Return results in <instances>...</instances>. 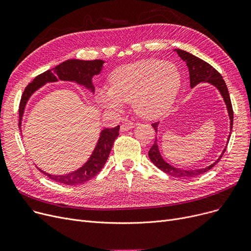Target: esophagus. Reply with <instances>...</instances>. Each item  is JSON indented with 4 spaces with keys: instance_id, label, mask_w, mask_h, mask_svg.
Listing matches in <instances>:
<instances>
[{
    "instance_id": "obj_1",
    "label": "esophagus",
    "mask_w": 251,
    "mask_h": 251,
    "mask_svg": "<svg viewBox=\"0 0 251 251\" xmlns=\"http://www.w3.org/2000/svg\"><path fill=\"white\" fill-rule=\"evenodd\" d=\"M134 126H135V124H134L133 122H131V121H129V120H126V121H124V122L121 124L120 129H121V131H127V130L132 129Z\"/></svg>"
}]
</instances>
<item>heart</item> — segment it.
<instances>
[{
	"label": "heart",
	"instance_id": "heart-1",
	"mask_svg": "<svg viewBox=\"0 0 251 251\" xmlns=\"http://www.w3.org/2000/svg\"><path fill=\"white\" fill-rule=\"evenodd\" d=\"M182 77L177 66L157 59H143L115 69L110 87L98 90L102 107L119 109L132 101L134 112L146 119L163 116L174 102Z\"/></svg>",
	"mask_w": 251,
	"mask_h": 251
}]
</instances>
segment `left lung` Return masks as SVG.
I'll use <instances>...</instances> for the list:
<instances>
[{"mask_svg": "<svg viewBox=\"0 0 251 251\" xmlns=\"http://www.w3.org/2000/svg\"><path fill=\"white\" fill-rule=\"evenodd\" d=\"M175 51H177L178 56L184 62H186V65H187L188 70H189L190 86L191 87H194L196 84H199L201 82H207V83H210L212 85H214L215 87H217V89L220 91L221 96L224 99V101H225V103L227 105L228 114H229V117H230V131H232V128H233L232 103H231V100H230L227 85L225 83V80L223 79L222 75L213 67V66H210L208 63L204 62L203 60L193 56L192 54H190V52L182 50L180 49L175 50ZM151 126L154 128L155 133H156L157 132V126H159V122H155V123L151 124ZM229 138H230V135L228 137V142H229ZM225 151H226V149L223 151L222 154L220 155L219 159L214 164L209 165L205 168L195 169V170L179 169V168H175L173 166H171L170 164H168L163 159V156L161 155V152L159 151V146H157V138H156V135H155L154 142H153L152 147L151 148V150L149 151V156H150L151 161L154 164V166H156L160 170H162L163 172H165L166 174H169V175L174 176V177H179V178H181V177L182 178H187V177L200 176V175L207 172L208 170H210L216 164L219 163V161L221 160V157L223 156V154Z\"/></svg>", "mask_w": 251, "mask_h": 251, "instance_id": "8db88e82", "label": "left lung"}]
</instances>
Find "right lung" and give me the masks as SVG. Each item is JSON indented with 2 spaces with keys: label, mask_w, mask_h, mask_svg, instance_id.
I'll list each match as a JSON object with an SVG mask.
<instances>
[{
  "label": "right lung",
  "mask_w": 251,
  "mask_h": 251,
  "mask_svg": "<svg viewBox=\"0 0 251 251\" xmlns=\"http://www.w3.org/2000/svg\"><path fill=\"white\" fill-rule=\"evenodd\" d=\"M103 63L104 62L101 60L83 61L72 59L65 61L56 66L55 68L37 75L32 82L26 86L21 97L19 105V128L21 129V121L25 105L35 90L48 82H56L60 79V80L64 81L76 82L83 85L91 92H95V86L92 84V77L100 73ZM119 129H120V126L118 125L115 128H104L101 130L95 151H92L88 161L78 170L64 175H51L46 173L45 171H42L41 169L38 170L50 180L62 184H67V185H78V184L87 182L100 172V170L107 162L113 143L119 136Z\"/></svg>",
  "instance_id": "obj_1"
}]
</instances>
